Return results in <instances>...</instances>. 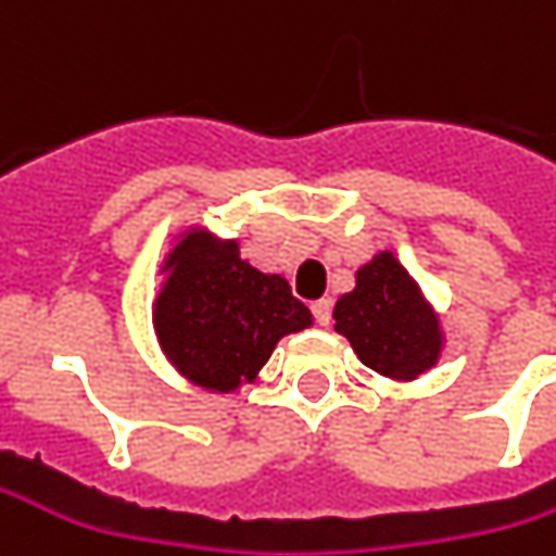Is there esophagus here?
Masks as SVG:
<instances>
[{"instance_id":"34e87169","label":"esophagus","mask_w":556,"mask_h":556,"mask_svg":"<svg viewBox=\"0 0 556 556\" xmlns=\"http://www.w3.org/2000/svg\"><path fill=\"white\" fill-rule=\"evenodd\" d=\"M312 315H315V321H318V325H331V300H318V303H312Z\"/></svg>"}]
</instances>
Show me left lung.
<instances>
[{"label":"left lung","mask_w":556,"mask_h":556,"mask_svg":"<svg viewBox=\"0 0 556 556\" xmlns=\"http://www.w3.org/2000/svg\"><path fill=\"white\" fill-rule=\"evenodd\" d=\"M333 321L362 365L393 380H415L442 353L437 312L390 250L355 271V288L337 300Z\"/></svg>","instance_id":"1"}]
</instances>
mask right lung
<instances>
[{
	"label": "right lung",
	"instance_id": "add662e5",
	"mask_svg": "<svg viewBox=\"0 0 556 556\" xmlns=\"http://www.w3.org/2000/svg\"><path fill=\"white\" fill-rule=\"evenodd\" d=\"M163 271L154 331L166 358L203 390L231 393L256 380L275 343L312 325L281 275L253 268L238 241H216L203 228L185 231Z\"/></svg>",
	"mask_w": 556,
	"mask_h": 556
}]
</instances>
